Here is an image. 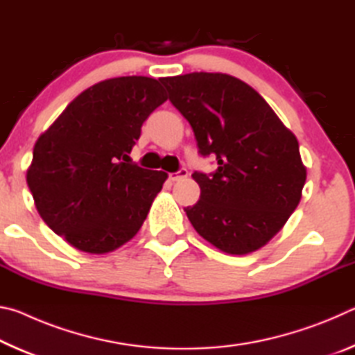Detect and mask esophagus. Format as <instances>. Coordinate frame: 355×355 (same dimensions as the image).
<instances>
[{
    "label": "esophagus",
    "instance_id": "esophagus-1",
    "mask_svg": "<svg viewBox=\"0 0 355 355\" xmlns=\"http://www.w3.org/2000/svg\"><path fill=\"white\" fill-rule=\"evenodd\" d=\"M189 175V172L186 169H178L177 172L169 173V180L171 182H178V180H183Z\"/></svg>",
    "mask_w": 355,
    "mask_h": 355
}]
</instances>
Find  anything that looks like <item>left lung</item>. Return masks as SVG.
<instances>
[{
	"instance_id": "8db88e82",
	"label": "left lung",
	"mask_w": 355,
	"mask_h": 355,
	"mask_svg": "<svg viewBox=\"0 0 355 355\" xmlns=\"http://www.w3.org/2000/svg\"><path fill=\"white\" fill-rule=\"evenodd\" d=\"M171 103L194 131L213 173L194 172L200 199L184 208L214 248L245 255L263 248L299 205L307 171L299 142L249 84L225 73L163 78Z\"/></svg>"
}]
</instances>
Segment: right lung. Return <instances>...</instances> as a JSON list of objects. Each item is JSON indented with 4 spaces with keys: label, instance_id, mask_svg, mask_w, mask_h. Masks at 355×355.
I'll return each mask as SVG.
<instances>
[{
    "label": "right lung",
    "instance_id": "1",
    "mask_svg": "<svg viewBox=\"0 0 355 355\" xmlns=\"http://www.w3.org/2000/svg\"><path fill=\"white\" fill-rule=\"evenodd\" d=\"M166 100L153 78H111L78 95L35 142L26 173L35 208L78 250L111 252L146 220L167 173L142 169L128 155Z\"/></svg>",
    "mask_w": 355,
    "mask_h": 355
}]
</instances>
